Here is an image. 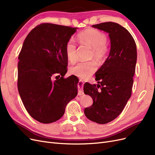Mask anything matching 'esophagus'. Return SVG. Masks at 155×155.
I'll return each instance as SVG.
<instances>
[{"label":"esophagus","instance_id":"1","mask_svg":"<svg viewBox=\"0 0 155 155\" xmlns=\"http://www.w3.org/2000/svg\"><path fill=\"white\" fill-rule=\"evenodd\" d=\"M83 84H84V83H83L82 80L80 79L79 80V83H78V94L79 96L84 94V91H83V89H82Z\"/></svg>","mask_w":155,"mask_h":155}]
</instances>
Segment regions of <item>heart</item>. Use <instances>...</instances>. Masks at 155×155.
<instances>
[{
    "instance_id": "heart-1",
    "label": "heart",
    "mask_w": 155,
    "mask_h": 155,
    "mask_svg": "<svg viewBox=\"0 0 155 155\" xmlns=\"http://www.w3.org/2000/svg\"><path fill=\"white\" fill-rule=\"evenodd\" d=\"M80 44L87 45L93 49V56L96 59L102 60L107 52L106 46L107 37L104 33L97 29H90L78 35ZM66 57L69 62H74L77 58V46L73 39H70L66 46ZM96 69V64L94 62H79L69 68L72 74L81 78L90 75Z\"/></svg>"
}]
</instances>
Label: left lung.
<instances>
[{
    "label": "left lung",
    "mask_w": 155,
    "mask_h": 155,
    "mask_svg": "<svg viewBox=\"0 0 155 155\" xmlns=\"http://www.w3.org/2000/svg\"><path fill=\"white\" fill-rule=\"evenodd\" d=\"M93 28L109 34L111 49L109 56L95 73V84L84 85V92L93 98L92 106L84 114L90 120L105 124L115 119L131 96L137 59V46L132 35L121 25L107 22Z\"/></svg>",
    "instance_id": "8db88e82"
}]
</instances>
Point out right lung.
I'll return each instance as SVG.
<instances>
[{
  "label": "right lung",
  "mask_w": 155,
  "mask_h": 155,
  "mask_svg": "<svg viewBox=\"0 0 155 155\" xmlns=\"http://www.w3.org/2000/svg\"><path fill=\"white\" fill-rule=\"evenodd\" d=\"M77 29L43 23L24 40L18 55V90L28 113L41 123L59 120L77 95L78 78H64L68 62L66 46Z\"/></svg>",
  "instance_id": "obj_1"
}]
</instances>
